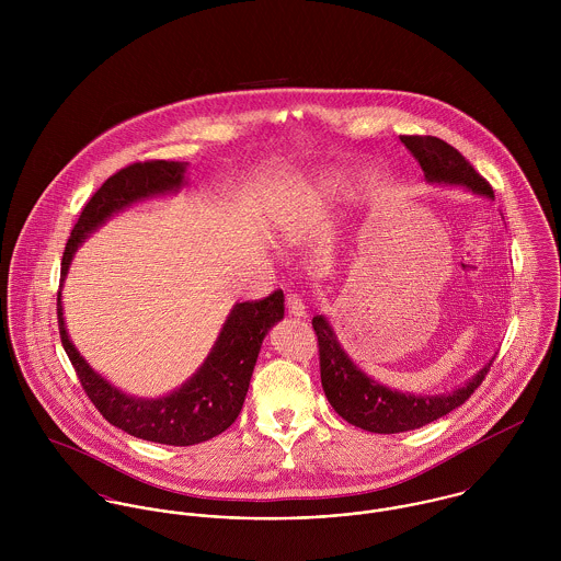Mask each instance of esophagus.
Segmentation results:
<instances>
[{
  "mask_svg": "<svg viewBox=\"0 0 561 561\" xmlns=\"http://www.w3.org/2000/svg\"><path fill=\"white\" fill-rule=\"evenodd\" d=\"M285 305H287V313H289L291 318H298V320H305V318H307V307H305V302H302L296 294H289L287 300H285Z\"/></svg>",
  "mask_w": 561,
  "mask_h": 561,
  "instance_id": "34e87169",
  "label": "esophagus"
}]
</instances>
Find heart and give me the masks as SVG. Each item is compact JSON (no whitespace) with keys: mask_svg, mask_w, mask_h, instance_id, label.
I'll use <instances>...</instances> for the list:
<instances>
[{"mask_svg":"<svg viewBox=\"0 0 561 561\" xmlns=\"http://www.w3.org/2000/svg\"><path fill=\"white\" fill-rule=\"evenodd\" d=\"M330 211V192L325 187H318L311 190L300 207L294 211V216L287 222V233L291 238H305L309 233H313L321 222L325 220Z\"/></svg>","mask_w":561,"mask_h":561,"instance_id":"b5f03b06","label":"heart"}]
</instances>
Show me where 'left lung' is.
Masks as SVG:
<instances>
[{"instance_id": "1", "label": "left lung", "mask_w": 561, "mask_h": 561, "mask_svg": "<svg viewBox=\"0 0 561 561\" xmlns=\"http://www.w3.org/2000/svg\"><path fill=\"white\" fill-rule=\"evenodd\" d=\"M400 140L412 158L419 161L427 183L460 185L478 196L494 201V192L488 181L481 179L476 168L462 158V153H458L445 140L434 136H400ZM313 328L320 343L321 387L330 405L347 423L376 434L416 430L449 414L476 393L492 365V360H488L473 378L449 393H403L369 378L347 356L332 323L323 316L313 318Z\"/></svg>"}]
</instances>
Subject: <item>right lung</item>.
<instances>
[{
  "mask_svg": "<svg viewBox=\"0 0 561 561\" xmlns=\"http://www.w3.org/2000/svg\"><path fill=\"white\" fill-rule=\"evenodd\" d=\"M185 161H138L112 174L85 203L67 241L60 287L83 241L114 214L134 203L179 192L185 185ZM285 316V296L274 291L259 302H238L207 354L205 363L179 389L161 398H134L96 374L69 339L62 291L58 294V325L65 352L73 363L85 396L123 432L161 445L187 447L222 434L240 414L261 343Z\"/></svg>",
  "mask_w": 561,
  "mask_h": 561,
  "instance_id": "obj_1",
  "label": "right lung"
}]
</instances>
